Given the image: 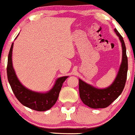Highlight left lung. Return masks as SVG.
Returning <instances> with one entry per match:
<instances>
[{"label": "left lung", "instance_id": "left-lung-1", "mask_svg": "<svg viewBox=\"0 0 135 135\" xmlns=\"http://www.w3.org/2000/svg\"><path fill=\"white\" fill-rule=\"evenodd\" d=\"M115 33L119 37L122 48V60L117 75L111 85L104 89H98L79 79V96L82 102L91 108H104L110 106L121 94L127 79L128 60L123 38L116 29Z\"/></svg>", "mask_w": 135, "mask_h": 135}]
</instances>
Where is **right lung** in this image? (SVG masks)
Wrapping results in <instances>:
<instances>
[{
  "instance_id": "obj_1",
  "label": "right lung",
  "mask_w": 135,
  "mask_h": 135,
  "mask_svg": "<svg viewBox=\"0 0 135 135\" xmlns=\"http://www.w3.org/2000/svg\"><path fill=\"white\" fill-rule=\"evenodd\" d=\"M13 46H14V42L12 44L9 52L7 66L8 80L13 93L20 103L29 108L38 112L46 111L49 110L56 102L62 85L68 76H64L57 79L53 87L50 90L45 93L33 91L27 89L24 85H23L22 83L18 79L16 74L15 70L13 68Z\"/></svg>"
}]
</instances>
